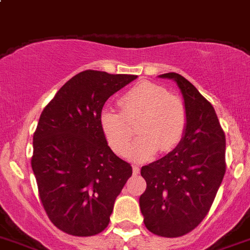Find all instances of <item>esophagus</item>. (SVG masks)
I'll list each match as a JSON object with an SVG mask.
<instances>
[{"label": "esophagus", "instance_id": "1", "mask_svg": "<svg viewBox=\"0 0 250 250\" xmlns=\"http://www.w3.org/2000/svg\"><path fill=\"white\" fill-rule=\"evenodd\" d=\"M132 168H133V173H134V174H138V173H139V167H138V166L133 164V166H132Z\"/></svg>", "mask_w": 250, "mask_h": 250}]
</instances>
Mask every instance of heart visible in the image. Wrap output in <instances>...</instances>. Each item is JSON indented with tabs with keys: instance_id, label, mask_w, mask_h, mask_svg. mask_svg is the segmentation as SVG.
<instances>
[{
	"instance_id": "b5f03b06",
	"label": "heart",
	"mask_w": 250,
	"mask_h": 250,
	"mask_svg": "<svg viewBox=\"0 0 250 250\" xmlns=\"http://www.w3.org/2000/svg\"><path fill=\"white\" fill-rule=\"evenodd\" d=\"M122 113L105 107L101 111L100 123L109 147L125 156L133 137L130 125L138 122L129 157L145 161L157 149L166 153L181 142L187 127V109L181 98L158 83L142 81L130 87L120 98Z\"/></svg>"
}]
</instances>
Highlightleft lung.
I'll use <instances>...</instances> for the list:
<instances>
[{
	"label": "left lung",
	"mask_w": 250,
	"mask_h": 250,
	"mask_svg": "<svg viewBox=\"0 0 250 250\" xmlns=\"http://www.w3.org/2000/svg\"><path fill=\"white\" fill-rule=\"evenodd\" d=\"M161 77L181 88L187 127L174 150L142 167L147 188L139 206L148 230L177 238L197 228L214 202L226 173V134L213 105L189 81L174 72Z\"/></svg>",
	"instance_id": "1"
}]
</instances>
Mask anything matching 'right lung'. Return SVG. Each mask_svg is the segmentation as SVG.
Wrapping results in <instances>:
<instances>
[{"instance_id":"right-lung-1","label":"right lung","mask_w":250,"mask_h":250,"mask_svg":"<svg viewBox=\"0 0 250 250\" xmlns=\"http://www.w3.org/2000/svg\"><path fill=\"white\" fill-rule=\"evenodd\" d=\"M136 78L80 72L42 111L31 166L49 220L67 234L91 237L104 230L132 175L130 164L107 145L100 114L105 101Z\"/></svg>"}]
</instances>
